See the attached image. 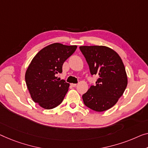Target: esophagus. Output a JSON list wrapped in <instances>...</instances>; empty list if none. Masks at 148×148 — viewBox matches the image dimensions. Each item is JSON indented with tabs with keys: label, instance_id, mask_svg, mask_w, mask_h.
Returning a JSON list of instances; mask_svg holds the SVG:
<instances>
[{
	"label": "esophagus",
	"instance_id": "obj_1",
	"mask_svg": "<svg viewBox=\"0 0 148 148\" xmlns=\"http://www.w3.org/2000/svg\"><path fill=\"white\" fill-rule=\"evenodd\" d=\"M70 85H71V86H72V87H76L77 84H71Z\"/></svg>",
	"mask_w": 148,
	"mask_h": 148
}]
</instances>
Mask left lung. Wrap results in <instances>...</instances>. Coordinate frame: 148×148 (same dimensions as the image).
I'll use <instances>...</instances> for the list:
<instances>
[{"label":"left lung","mask_w":148,"mask_h":148,"mask_svg":"<svg viewBox=\"0 0 148 148\" xmlns=\"http://www.w3.org/2000/svg\"><path fill=\"white\" fill-rule=\"evenodd\" d=\"M90 74L97 75L95 86H91L82 95L84 104L96 112L111 108L123 95L127 84V74L120 56L104 46H82Z\"/></svg>","instance_id":"obj_1"}]
</instances>
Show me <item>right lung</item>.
I'll list each match as a JSON object with an SVG mask.
<instances>
[{
  "mask_svg": "<svg viewBox=\"0 0 148 148\" xmlns=\"http://www.w3.org/2000/svg\"><path fill=\"white\" fill-rule=\"evenodd\" d=\"M77 46L54 43L37 53L25 74L26 86L35 103L46 110L60 105L66 94L70 84L59 81L58 73L62 72L64 62L76 50Z\"/></svg>",
  "mask_w": 148,
  "mask_h": 148,
  "instance_id": "obj_1",
  "label": "right lung"
}]
</instances>
